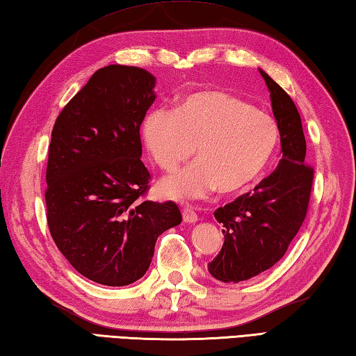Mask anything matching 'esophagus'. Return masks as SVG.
Instances as JSON below:
<instances>
[{
  "label": "esophagus",
  "mask_w": 356,
  "mask_h": 356,
  "mask_svg": "<svg viewBox=\"0 0 356 356\" xmlns=\"http://www.w3.org/2000/svg\"><path fill=\"white\" fill-rule=\"evenodd\" d=\"M182 218H184V222H186V224H196V222L199 220V216L194 213L190 207L184 208Z\"/></svg>",
  "instance_id": "1"
}]
</instances>
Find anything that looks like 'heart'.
<instances>
[{"instance_id":"b5f03b06","label":"heart","mask_w":356,"mask_h":356,"mask_svg":"<svg viewBox=\"0 0 356 356\" xmlns=\"http://www.w3.org/2000/svg\"><path fill=\"white\" fill-rule=\"evenodd\" d=\"M142 138L163 171L177 170L194 148L197 162L159 184L166 199L193 200L216 190L234 194L254 184L275 156L280 129L273 118L247 102L207 89L185 97L172 113H149Z\"/></svg>"}]
</instances>
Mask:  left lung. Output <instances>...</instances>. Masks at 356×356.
Instances as JSON below:
<instances>
[{
	"mask_svg": "<svg viewBox=\"0 0 356 356\" xmlns=\"http://www.w3.org/2000/svg\"><path fill=\"white\" fill-rule=\"evenodd\" d=\"M259 72L270 92L282 159L252 193L214 211L224 225V243L208 271L222 282L247 281L281 261L305 219L312 191L301 115L290 95L261 67Z\"/></svg>",
	"mask_w": 356,
	"mask_h": 356,
	"instance_id": "obj_1",
	"label": "left lung"
}]
</instances>
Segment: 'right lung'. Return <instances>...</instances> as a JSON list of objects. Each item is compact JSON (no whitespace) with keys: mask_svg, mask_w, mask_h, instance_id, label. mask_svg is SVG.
<instances>
[{"mask_svg":"<svg viewBox=\"0 0 356 356\" xmlns=\"http://www.w3.org/2000/svg\"><path fill=\"white\" fill-rule=\"evenodd\" d=\"M154 88L156 76L142 67L99 69L63 108L49 145L52 239L80 275L109 287L140 280L159 236L182 222L174 202L138 200L151 179L140 124Z\"/></svg>","mask_w":356,"mask_h":356,"instance_id":"1","label":"right lung"}]
</instances>
